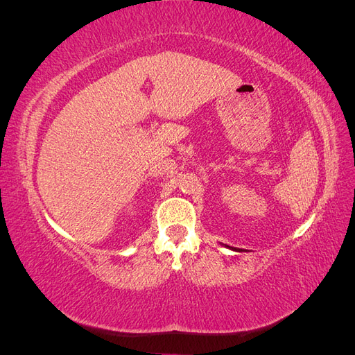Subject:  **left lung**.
<instances>
[{"label": "left lung", "mask_w": 355, "mask_h": 355, "mask_svg": "<svg viewBox=\"0 0 355 355\" xmlns=\"http://www.w3.org/2000/svg\"><path fill=\"white\" fill-rule=\"evenodd\" d=\"M225 247H228V249H231L234 252H241V249H237V247H230V245H225Z\"/></svg>", "instance_id": "left-lung-1"}]
</instances>
